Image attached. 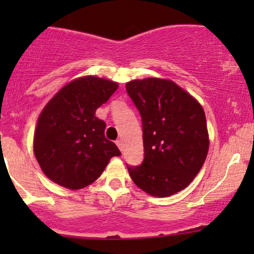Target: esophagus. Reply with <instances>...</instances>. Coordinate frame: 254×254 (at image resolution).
Masks as SVG:
<instances>
[{"label":"esophagus","mask_w":254,"mask_h":254,"mask_svg":"<svg viewBox=\"0 0 254 254\" xmlns=\"http://www.w3.org/2000/svg\"><path fill=\"white\" fill-rule=\"evenodd\" d=\"M116 144L118 145V148L119 149H121V151H123V141H122V139H117V141H116Z\"/></svg>","instance_id":"1"}]
</instances>
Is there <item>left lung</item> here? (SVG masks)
Segmentation results:
<instances>
[{
  "instance_id": "1",
  "label": "left lung",
  "mask_w": 254,
  "mask_h": 254,
  "mask_svg": "<svg viewBox=\"0 0 254 254\" xmlns=\"http://www.w3.org/2000/svg\"><path fill=\"white\" fill-rule=\"evenodd\" d=\"M127 92L142 118L144 159L127 166L132 182L155 197L184 190L197 176L209 150L203 107L173 81L133 80Z\"/></svg>"
}]
</instances>
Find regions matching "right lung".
I'll return each mask as SVG.
<instances>
[{"mask_svg":"<svg viewBox=\"0 0 254 254\" xmlns=\"http://www.w3.org/2000/svg\"><path fill=\"white\" fill-rule=\"evenodd\" d=\"M118 83L95 76L76 78L64 86L38 118L33 149L49 179L78 190L101 176L118 147L105 137L104 121L95 117Z\"/></svg>","mask_w":254,"mask_h":254,"instance_id":"1","label":"right lung"}]
</instances>
